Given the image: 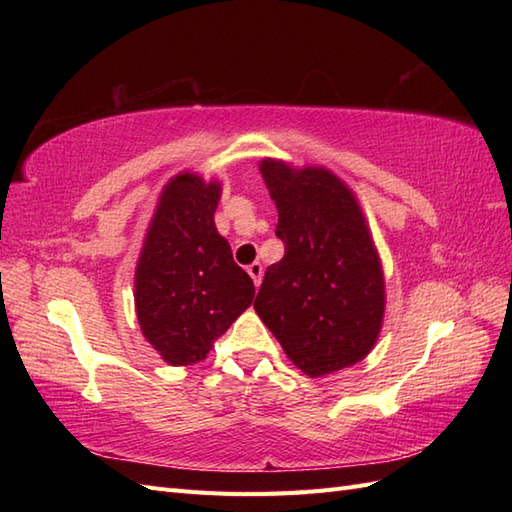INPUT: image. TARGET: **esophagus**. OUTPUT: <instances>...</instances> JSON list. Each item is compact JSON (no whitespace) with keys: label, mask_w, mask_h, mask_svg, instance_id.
<instances>
[{"label":"esophagus","mask_w":512,"mask_h":512,"mask_svg":"<svg viewBox=\"0 0 512 512\" xmlns=\"http://www.w3.org/2000/svg\"><path fill=\"white\" fill-rule=\"evenodd\" d=\"M248 275H250V279H253V284L259 288V284H262V275H264V266L259 264V262H255V264H250L248 268Z\"/></svg>","instance_id":"obj_1"}]
</instances>
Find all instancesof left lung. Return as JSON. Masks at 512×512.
<instances>
[{
  "label": "left lung",
  "instance_id": "obj_1",
  "mask_svg": "<svg viewBox=\"0 0 512 512\" xmlns=\"http://www.w3.org/2000/svg\"><path fill=\"white\" fill-rule=\"evenodd\" d=\"M279 211L281 262L268 266L255 312L310 378L352 367L374 350L385 317V275L354 191L325 167L264 158Z\"/></svg>",
  "mask_w": 512,
  "mask_h": 512
}]
</instances>
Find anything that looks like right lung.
Instances as JSON below:
<instances>
[{
  "instance_id": "obj_1",
  "label": "right lung",
  "mask_w": 512,
  "mask_h": 512,
  "mask_svg": "<svg viewBox=\"0 0 512 512\" xmlns=\"http://www.w3.org/2000/svg\"><path fill=\"white\" fill-rule=\"evenodd\" d=\"M222 184L193 171L162 189L145 233L134 275L140 332L173 367L206 358L255 297V286L233 262L217 233L215 209Z\"/></svg>"
}]
</instances>
